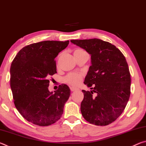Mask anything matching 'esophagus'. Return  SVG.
I'll list each match as a JSON object with an SVG mask.
<instances>
[{"label":"esophagus","mask_w":146,"mask_h":146,"mask_svg":"<svg viewBox=\"0 0 146 146\" xmlns=\"http://www.w3.org/2000/svg\"><path fill=\"white\" fill-rule=\"evenodd\" d=\"M70 90L71 91H75L76 90H77L78 88H75V87H70Z\"/></svg>","instance_id":"esophagus-1"}]
</instances>
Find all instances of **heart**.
I'll return each instance as SVG.
<instances>
[{
	"label": "heart",
	"instance_id": "1",
	"mask_svg": "<svg viewBox=\"0 0 146 146\" xmlns=\"http://www.w3.org/2000/svg\"><path fill=\"white\" fill-rule=\"evenodd\" d=\"M86 51L82 49H76L74 50V55L84 53ZM83 77L82 74L78 73H70L68 74L64 78V81L71 86H77L81 82Z\"/></svg>",
	"mask_w": 146,
	"mask_h": 146
}]
</instances>
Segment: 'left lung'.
Instances as JSON below:
<instances>
[{"label": "left lung", "mask_w": 146, "mask_h": 146, "mask_svg": "<svg viewBox=\"0 0 146 146\" xmlns=\"http://www.w3.org/2000/svg\"><path fill=\"white\" fill-rule=\"evenodd\" d=\"M71 42L91 55L92 65L84 83L92 91H82L83 117L92 124H110L123 113L130 97L131 75L125 56L115 46L98 38Z\"/></svg>", "instance_id": "obj_1"}]
</instances>
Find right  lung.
Returning <instances> with one entry per match:
<instances>
[{"instance_id":"add662e5","label":"right lung","mask_w":146,"mask_h":146,"mask_svg":"<svg viewBox=\"0 0 146 146\" xmlns=\"http://www.w3.org/2000/svg\"><path fill=\"white\" fill-rule=\"evenodd\" d=\"M70 41L46 40L24 47L10 68V86L17 110L28 122L39 126L53 124L63 114L71 91L66 84L49 92L48 78L56 73L55 58Z\"/></svg>"}]
</instances>
